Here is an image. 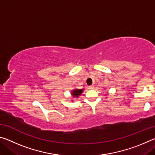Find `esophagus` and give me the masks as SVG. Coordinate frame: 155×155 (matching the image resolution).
<instances>
[{
    "label": "esophagus",
    "mask_w": 155,
    "mask_h": 155,
    "mask_svg": "<svg viewBox=\"0 0 155 155\" xmlns=\"http://www.w3.org/2000/svg\"><path fill=\"white\" fill-rule=\"evenodd\" d=\"M88 89H90V90H93L94 89V85H90V86H88Z\"/></svg>",
    "instance_id": "34e87169"
}]
</instances>
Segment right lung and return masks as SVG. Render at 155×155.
Masks as SVG:
<instances>
[{"mask_svg": "<svg viewBox=\"0 0 155 155\" xmlns=\"http://www.w3.org/2000/svg\"><path fill=\"white\" fill-rule=\"evenodd\" d=\"M83 89H74L71 91V96L73 97V98H77L78 96H80L81 95V94L83 93Z\"/></svg>", "mask_w": 155, "mask_h": 155, "instance_id": "add662e5", "label": "right lung"}]
</instances>
